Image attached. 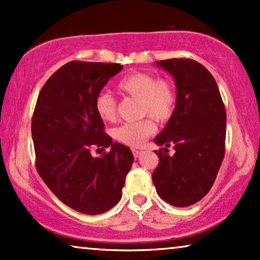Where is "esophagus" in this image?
<instances>
[{"mask_svg": "<svg viewBox=\"0 0 260 260\" xmlns=\"http://www.w3.org/2000/svg\"><path fill=\"white\" fill-rule=\"evenodd\" d=\"M133 154L135 156V158H138L142 155V150H137V149H133Z\"/></svg>", "mask_w": 260, "mask_h": 260, "instance_id": "esophagus-1", "label": "esophagus"}]
</instances>
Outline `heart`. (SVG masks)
Segmentation results:
<instances>
[{
    "label": "heart",
    "mask_w": 260,
    "mask_h": 260,
    "mask_svg": "<svg viewBox=\"0 0 260 260\" xmlns=\"http://www.w3.org/2000/svg\"><path fill=\"white\" fill-rule=\"evenodd\" d=\"M117 87L124 94L141 99L142 115H149L165 122L173 115L176 104V91L172 81L157 79L148 72H133L118 81ZM97 115L105 122H112L117 115V101L111 92L102 91L94 99ZM156 131L151 119L124 123L113 131L118 142L130 147H140Z\"/></svg>",
    "instance_id": "1"
}]
</instances>
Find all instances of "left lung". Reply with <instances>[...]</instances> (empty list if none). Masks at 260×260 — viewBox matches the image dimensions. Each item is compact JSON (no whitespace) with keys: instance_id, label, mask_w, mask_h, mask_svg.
Returning a JSON list of instances; mask_svg holds the SVG:
<instances>
[{"instance_id":"1","label":"left lung","mask_w":260,"mask_h":260,"mask_svg":"<svg viewBox=\"0 0 260 260\" xmlns=\"http://www.w3.org/2000/svg\"><path fill=\"white\" fill-rule=\"evenodd\" d=\"M156 65L175 80L176 105L157 145L173 146L170 156L162 149L152 182L159 198L175 207L197 204L211 189L225 154L226 111L211 72L191 59H168Z\"/></svg>"}]
</instances>
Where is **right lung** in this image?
I'll use <instances>...</instances> for the list:
<instances>
[{
	"mask_svg": "<svg viewBox=\"0 0 260 260\" xmlns=\"http://www.w3.org/2000/svg\"><path fill=\"white\" fill-rule=\"evenodd\" d=\"M119 63L71 61L39 93L31 119L37 170L52 193L74 211L102 214L118 204L134 162L126 145L104 133L94 99ZM110 147L93 158L90 149Z\"/></svg>",
	"mask_w": 260,
	"mask_h": 260,
	"instance_id": "add662e5",
	"label": "right lung"
}]
</instances>
